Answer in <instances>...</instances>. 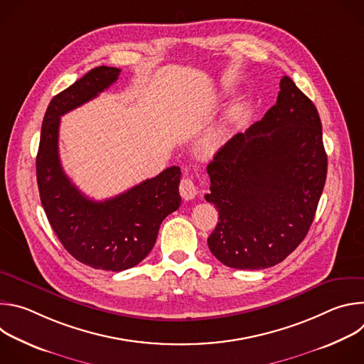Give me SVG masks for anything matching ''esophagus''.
<instances>
[{"label": "esophagus", "instance_id": "34e87169", "mask_svg": "<svg viewBox=\"0 0 364 364\" xmlns=\"http://www.w3.org/2000/svg\"><path fill=\"white\" fill-rule=\"evenodd\" d=\"M180 196L184 200H191L197 196V187L191 178H183L180 183Z\"/></svg>", "mask_w": 364, "mask_h": 364}]
</instances>
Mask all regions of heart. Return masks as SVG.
<instances>
[{
	"instance_id": "b5f03b06",
	"label": "heart",
	"mask_w": 364,
	"mask_h": 364,
	"mask_svg": "<svg viewBox=\"0 0 364 364\" xmlns=\"http://www.w3.org/2000/svg\"><path fill=\"white\" fill-rule=\"evenodd\" d=\"M222 142H223V134L220 131L219 132H213V134H210L209 136L205 138L204 148L209 151V152H213V151H216L222 145Z\"/></svg>"
}]
</instances>
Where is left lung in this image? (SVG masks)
<instances>
[{"instance_id": "left-lung-1", "label": "left lung", "mask_w": 364, "mask_h": 364, "mask_svg": "<svg viewBox=\"0 0 364 364\" xmlns=\"http://www.w3.org/2000/svg\"><path fill=\"white\" fill-rule=\"evenodd\" d=\"M275 105L236 134L207 166L219 210L207 239L210 252L235 269L274 267L296 249L314 220L327 177L320 115L288 77Z\"/></svg>"}]
</instances>
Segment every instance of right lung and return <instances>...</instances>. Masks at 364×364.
Listing matches in <instances>:
<instances>
[{"label": "right lung", "instance_id": "right-lung-1", "mask_svg": "<svg viewBox=\"0 0 364 364\" xmlns=\"http://www.w3.org/2000/svg\"><path fill=\"white\" fill-rule=\"evenodd\" d=\"M119 73L117 68H95L51 99L36 159L40 200L59 240L79 262L111 272L138 265L157 240L161 222L181 203L178 167L103 201L83 196L62 168L60 117L108 89Z\"/></svg>", "mask_w": 364, "mask_h": 364}]
</instances>
